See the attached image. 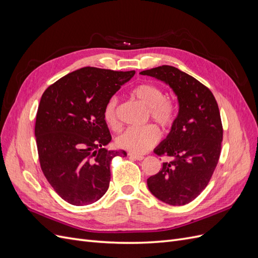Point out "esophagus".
Segmentation results:
<instances>
[{"label":"esophagus","instance_id":"esophagus-1","mask_svg":"<svg viewBox=\"0 0 258 258\" xmlns=\"http://www.w3.org/2000/svg\"><path fill=\"white\" fill-rule=\"evenodd\" d=\"M129 157L131 158H135L137 160H143L144 159V156L143 155H139V154H135V153H129Z\"/></svg>","mask_w":258,"mask_h":258}]
</instances>
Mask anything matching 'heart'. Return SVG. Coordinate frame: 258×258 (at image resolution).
Returning <instances> with one entry per match:
<instances>
[{
    "instance_id": "obj_1",
    "label": "heart",
    "mask_w": 258,
    "mask_h": 258,
    "mask_svg": "<svg viewBox=\"0 0 258 258\" xmlns=\"http://www.w3.org/2000/svg\"><path fill=\"white\" fill-rule=\"evenodd\" d=\"M131 96L137 98L148 108L151 118L162 129L168 130L173 126L177 115L176 103L173 99L165 97V93L159 86L152 83L140 84L132 88ZM117 104H118L117 98H111L107 101L103 112L104 120L112 129L119 127ZM159 138L160 132L154 124H147L144 127H130L116 138V144L130 152L144 153L157 143Z\"/></svg>"
}]
</instances>
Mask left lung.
<instances>
[{
	"mask_svg": "<svg viewBox=\"0 0 258 258\" xmlns=\"http://www.w3.org/2000/svg\"><path fill=\"white\" fill-rule=\"evenodd\" d=\"M140 74L169 85L178 102L174 124L154 150L172 159L147 178L148 189L165 204L187 205L206 188L220 158L223 127L217 102L205 85L174 67L161 66Z\"/></svg>",
	"mask_w": 258,
	"mask_h": 258,
	"instance_id": "left-lung-1",
	"label": "left lung"
}]
</instances>
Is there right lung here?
<instances>
[{
	"instance_id": "right-lung-1",
	"label": "right lung",
	"mask_w": 258,
	"mask_h": 258,
	"mask_svg": "<svg viewBox=\"0 0 258 258\" xmlns=\"http://www.w3.org/2000/svg\"><path fill=\"white\" fill-rule=\"evenodd\" d=\"M135 74L86 67L44 91L35 121L38 158L45 177L69 204L98 201L110 186L112 159L127 156L104 148L112 137L103 112Z\"/></svg>"
}]
</instances>
